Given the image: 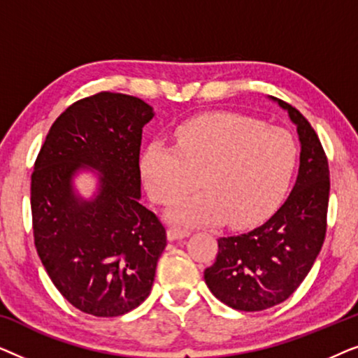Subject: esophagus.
I'll list each match as a JSON object with an SVG mask.
<instances>
[{"label":"esophagus","mask_w":358,"mask_h":358,"mask_svg":"<svg viewBox=\"0 0 358 358\" xmlns=\"http://www.w3.org/2000/svg\"><path fill=\"white\" fill-rule=\"evenodd\" d=\"M190 231L187 229H182V228H178V227H173L168 229V239L169 241H176V239H182L185 236H189Z\"/></svg>","instance_id":"obj_1"}]
</instances>
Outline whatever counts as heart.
Here are the masks:
<instances>
[{"label":"heart","mask_w":358,"mask_h":358,"mask_svg":"<svg viewBox=\"0 0 358 358\" xmlns=\"http://www.w3.org/2000/svg\"><path fill=\"white\" fill-rule=\"evenodd\" d=\"M296 145L287 130L234 114H207L176 130V148L153 141L141 158L150 197L171 205L197 187L203 192L178 205L171 218L184 224L224 217L244 227L262 220L290 182Z\"/></svg>","instance_id":"obj_1"}]
</instances>
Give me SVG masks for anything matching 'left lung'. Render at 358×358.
I'll return each instance as SVG.
<instances>
[{
    "label": "left lung",
    "mask_w": 358,
    "mask_h": 358,
    "mask_svg": "<svg viewBox=\"0 0 358 358\" xmlns=\"http://www.w3.org/2000/svg\"><path fill=\"white\" fill-rule=\"evenodd\" d=\"M296 125L300 168L285 202L251 231L218 239L203 277L210 292L239 311H262L285 301L305 280L326 236L329 166L316 131L287 102L271 97Z\"/></svg>",
    "instance_id": "8db88e82"
}]
</instances>
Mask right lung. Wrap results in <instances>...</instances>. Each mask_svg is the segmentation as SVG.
<instances>
[{"mask_svg": "<svg viewBox=\"0 0 358 358\" xmlns=\"http://www.w3.org/2000/svg\"><path fill=\"white\" fill-rule=\"evenodd\" d=\"M153 115L134 96L85 97L53 122L34 164L37 254L57 290L87 315H125L153 287L166 229L140 203L141 134ZM85 169L100 173L91 199L72 185Z\"/></svg>", "mask_w": 358, "mask_h": 358, "instance_id": "right-lung-1", "label": "right lung"}]
</instances>
